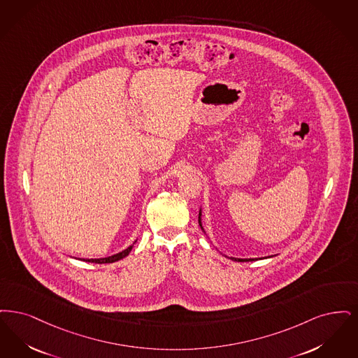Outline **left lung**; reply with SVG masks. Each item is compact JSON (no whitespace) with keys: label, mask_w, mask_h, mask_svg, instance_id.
Here are the masks:
<instances>
[{"label":"left lung","mask_w":358,"mask_h":358,"mask_svg":"<svg viewBox=\"0 0 358 358\" xmlns=\"http://www.w3.org/2000/svg\"><path fill=\"white\" fill-rule=\"evenodd\" d=\"M198 220H199V226H201L203 233L206 234L202 224V208L199 210V219ZM264 258H270V257H264ZM230 259L236 261V262H249V261H257V259H264V258H235V257H230Z\"/></svg>","instance_id":"1"}]
</instances>
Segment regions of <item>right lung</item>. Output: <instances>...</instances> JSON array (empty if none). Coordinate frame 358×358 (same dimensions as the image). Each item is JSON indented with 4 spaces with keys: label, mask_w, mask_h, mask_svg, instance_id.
I'll return each mask as SVG.
<instances>
[{
    "label": "right lung",
    "mask_w": 358,
    "mask_h": 358,
    "mask_svg": "<svg viewBox=\"0 0 358 358\" xmlns=\"http://www.w3.org/2000/svg\"><path fill=\"white\" fill-rule=\"evenodd\" d=\"M135 243H136V241L131 246H128L127 249L123 250V251H120L117 254H113V255H109V257H106V258H91V259H81V261L91 262V264H112V262H116V261H120V259L125 258L131 252V250H132Z\"/></svg>",
    "instance_id": "1"
}]
</instances>
